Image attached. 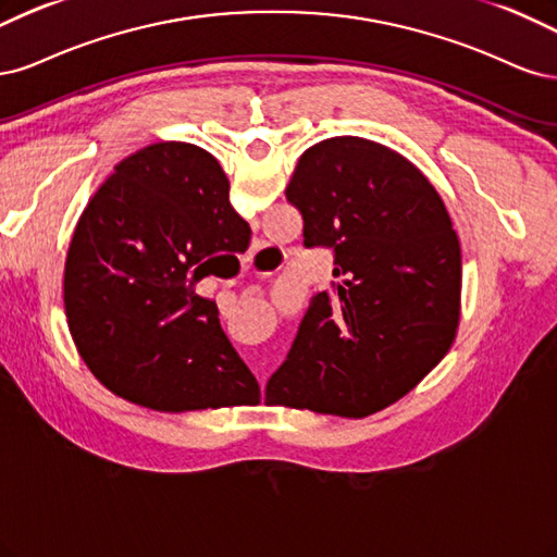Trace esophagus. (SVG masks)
<instances>
[{"label": "esophagus", "instance_id": "34e87169", "mask_svg": "<svg viewBox=\"0 0 557 557\" xmlns=\"http://www.w3.org/2000/svg\"><path fill=\"white\" fill-rule=\"evenodd\" d=\"M259 252H263V249H261V247H259V249H255V255H252V257H257ZM261 275H268V273H261Z\"/></svg>", "mask_w": 557, "mask_h": 557}]
</instances>
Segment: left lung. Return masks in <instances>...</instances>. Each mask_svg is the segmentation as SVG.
I'll list each match as a JSON object with an SVG mask.
<instances>
[{"instance_id": "left-lung-1", "label": "left lung", "mask_w": 557, "mask_h": 557, "mask_svg": "<svg viewBox=\"0 0 557 557\" xmlns=\"http://www.w3.org/2000/svg\"><path fill=\"white\" fill-rule=\"evenodd\" d=\"M286 201L302 214V245L333 249L335 282L312 296L265 400L374 414L454 345L462 259L451 218L411 161L358 136L305 150Z\"/></svg>"}]
</instances>
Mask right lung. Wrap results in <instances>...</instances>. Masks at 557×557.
Here are the masks:
<instances>
[{
	"instance_id": "add662e5",
	"label": "right lung",
	"mask_w": 557,
	"mask_h": 557,
	"mask_svg": "<svg viewBox=\"0 0 557 557\" xmlns=\"http://www.w3.org/2000/svg\"><path fill=\"white\" fill-rule=\"evenodd\" d=\"M249 233L203 148L154 143L120 161L83 210L64 265L71 337L106 388L161 411L259 398L218 305L196 294L210 257Z\"/></svg>"
}]
</instances>
